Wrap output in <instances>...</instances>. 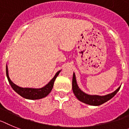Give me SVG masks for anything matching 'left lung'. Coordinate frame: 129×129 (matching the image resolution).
Returning <instances> with one entry per match:
<instances>
[{
  "label": "left lung",
  "mask_w": 129,
  "mask_h": 129,
  "mask_svg": "<svg viewBox=\"0 0 129 129\" xmlns=\"http://www.w3.org/2000/svg\"><path fill=\"white\" fill-rule=\"evenodd\" d=\"M120 88H121V86H119L113 92L105 95V96L88 94L80 89L77 83L75 74V73H73V81H72V89H73V93L79 101L86 104L90 105V106H96L102 104L113 98V96L116 94L117 92L119 90Z\"/></svg>",
  "instance_id": "1"
}]
</instances>
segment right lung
Returning a JSON list of instances; mask_svg holds the SVG:
<instances>
[{"label": "right lung", "instance_id": "obj_1", "mask_svg": "<svg viewBox=\"0 0 129 129\" xmlns=\"http://www.w3.org/2000/svg\"><path fill=\"white\" fill-rule=\"evenodd\" d=\"M61 70L58 71L54 75V77L50 80L49 83L46 85L40 88H22L20 86H18L16 84L13 83L12 81L10 80L8 75V66L6 65V76H7L8 80L9 82L10 85L12 86V88L14 89L15 92L18 93L23 98H26L29 100H39L41 98L46 97L47 95L49 94V93L51 92L52 89L54 86V83L56 80V77H58L59 73H60Z\"/></svg>", "mask_w": 129, "mask_h": 129}]
</instances>
